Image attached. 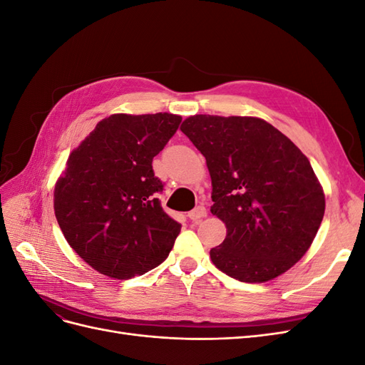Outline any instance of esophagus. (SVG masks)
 <instances>
[{
	"instance_id": "34e87169",
	"label": "esophagus",
	"mask_w": 365,
	"mask_h": 365,
	"mask_svg": "<svg viewBox=\"0 0 365 365\" xmlns=\"http://www.w3.org/2000/svg\"><path fill=\"white\" fill-rule=\"evenodd\" d=\"M207 216V210L202 205H197L195 207L192 212L189 213V219L193 220V222H197V220H201L202 217Z\"/></svg>"
}]
</instances>
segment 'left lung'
Wrapping results in <instances>:
<instances>
[{"label":"left lung","mask_w":365,"mask_h":365,"mask_svg":"<svg viewBox=\"0 0 365 365\" xmlns=\"http://www.w3.org/2000/svg\"><path fill=\"white\" fill-rule=\"evenodd\" d=\"M181 130L212 178L210 208L227 227L210 250L230 277L263 283L300 260L324 216V193L311 163L279 129L257 117L192 115Z\"/></svg>","instance_id":"8db88e82"}]
</instances>
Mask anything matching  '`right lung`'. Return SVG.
Returning a JSON list of instances; mask_svg holds the SVG:
<instances>
[{"label": "right lung", "mask_w": 365, "mask_h": 365, "mask_svg": "<svg viewBox=\"0 0 365 365\" xmlns=\"http://www.w3.org/2000/svg\"><path fill=\"white\" fill-rule=\"evenodd\" d=\"M181 117L114 114L68 157L54 187V215L70 247L108 277L126 280L168 259L181 224L158 200L163 182L152 160Z\"/></svg>", "instance_id": "right-lung-1"}]
</instances>
